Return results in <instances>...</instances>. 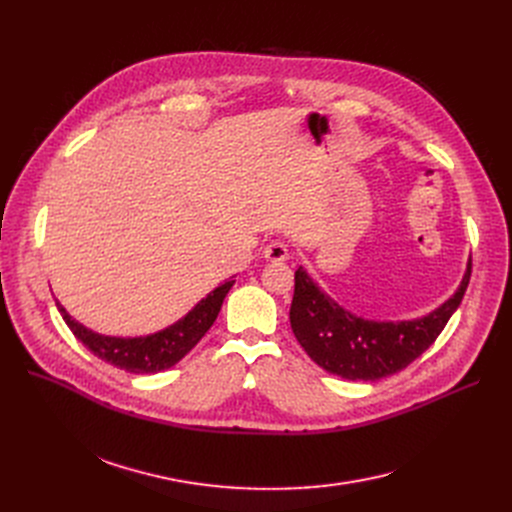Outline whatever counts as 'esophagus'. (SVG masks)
<instances>
[{"label": "esophagus", "instance_id": "34e87169", "mask_svg": "<svg viewBox=\"0 0 512 512\" xmlns=\"http://www.w3.org/2000/svg\"><path fill=\"white\" fill-rule=\"evenodd\" d=\"M263 257H265L267 261H286V259H288V247H286V242H282V240H272L270 245L265 247Z\"/></svg>", "mask_w": 512, "mask_h": 512}]
</instances>
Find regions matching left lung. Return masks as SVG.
I'll list each match as a JSON object with an SVG mask.
<instances>
[{
  "mask_svg": "<svg viewBox=\"0 0 512 512\" xmlns=\"http://www.w3.org/2000/svg\"><path fill=\"white\" fill-rule=\"evenodd\" d=\"M469 278L471 259L461 286L432 313L405 321H373L340 307L301 265L294 272L290 328L321 369L344 380L375 382L405 369L434 344L459 309Z\"/></svg>",
  "mask_w": 512,
  "mask_h": 512,
  "instance_id": "left-lung-1",
  "label": "left lung"
}]
</instances>
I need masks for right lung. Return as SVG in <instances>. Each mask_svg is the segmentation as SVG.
I'll return each instance as SVG.
<instances>
[{
    "label": "right lung",
    "mask_w": 512,
    "mask_h": 512,
    "mask_svg": "<svg viewBox=\"0 0 512 512\" xmlns=\"http://www.w3.org/2000/svg\"><path fill=\"white\" fill-rule=\"evenodd\" d=\"M232 284L234 280H228L211 290L205 299H201L182 319H178L176 324L168 326L166 330L137 338L97 334L72 319L60 303L56 305L66 326L95 357L130 373H157L176 365L205 336V332L213 326L215 317H218Z\"/></svg>",
    "instance_id": "right-lung-1"
}]
</instances>
